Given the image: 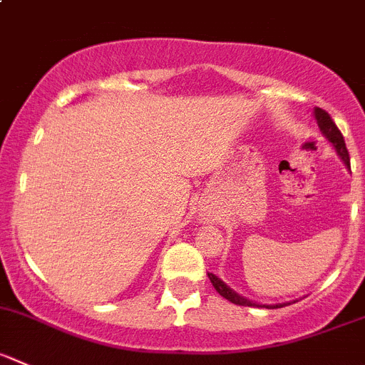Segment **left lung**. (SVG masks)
<instances>
[{"label": "left lung", "instance_id": "obj_1", "mask_svg": "<svg viewBox=\"0 0 365 365\" xmlns=\"http://www.w3.org/2000/svg\"><path fill=\"white\" fill-rule=\"evenodd\" d=\"M314 115H316L317 119V125H319V130L323 132V135L327 137L328 140H330L331 144H334L335 151H337V155L341 157V160L344 162V165L348 169L349 168V153L348 150H346V143H344V137H342L341 130L337 128V125H335L334 121H331L330 114L328 112H324L323 108H314ZM208 278H210L212 285H214L215 291L219 292V294L222 296L225 299H228L230 303H233V305H240V307H265V309H282V307H287L291 305V303H296V302H289V303H277V305H260V303H255V302H250L247 298H244V296L237 294L235 291H232V289L228 287V285L225 284V282L221 280V278H217L214 274V272H207Z\"/></svg>", "mask_w": 365, "mask_h": 365}]
</instances>
